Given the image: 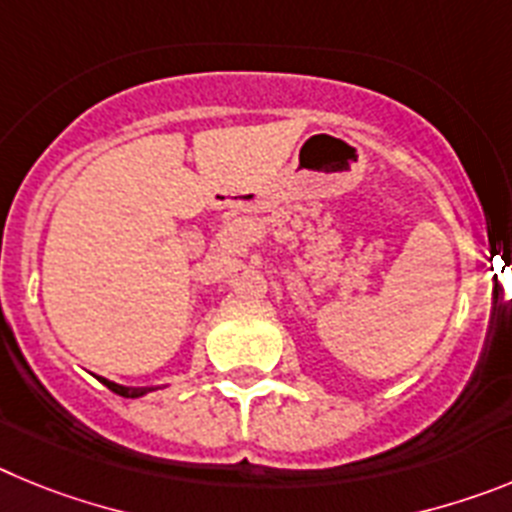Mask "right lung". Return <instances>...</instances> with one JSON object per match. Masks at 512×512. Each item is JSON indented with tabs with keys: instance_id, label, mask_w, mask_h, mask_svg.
Instances as JSON below:
<instances>
[{
	"instance_id": "1",
	"label": "right lung",
	"mask_w": 512,
	"mask_h": 512,
	"mask_svg": "<svg viewBox=\"0 0 512 512\" xmlns=\"http://www.w3.org/2000/svg\"><path fill=\"white\" fill-rule=\"evenodd\" d=\"M99 382H102L107 390L115 392V395L130 397V400H135V397H143V395H148V392H153V387H125V384L110 382V379H104V377H99Z\"/></svg>"
}]
</instances>
